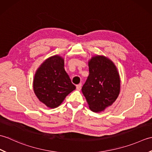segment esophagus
<instances>
[{"label": "esophagus", "instance_id": "esophagus-1", "mask_svg": "<svg viewBox=\"0 0 152 152\" xmlns=\"http://www.w3.org/2000/svg\"><path fill=\"white\" fill-rule=\"evenodd\" d=\"M81 88H82V84H81V83H80V84L76 86V89L78 90V91H80V90H81Z\"/></svg>", "mask_w": 152, "mask_h": 152}]
</instances>
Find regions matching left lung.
Instances as JSON below:
<instances>
[{
    "instance_id": "1",
    "label": "left lung",
    "mask_w": 152,
    "mask_h": 152,
    "mask_svg": "<svg viewBox=\"0 0 152 152\" xmlns=\"http://www.w3.org/2000/svg\"><path fill=\"white\" fill-rule=\"evenodd\" d=\"M89 74L82 91L94 112L111 106L120 92V77L114 63L104 56H93L88 61Z\"/></svg>"
}]
</instances>
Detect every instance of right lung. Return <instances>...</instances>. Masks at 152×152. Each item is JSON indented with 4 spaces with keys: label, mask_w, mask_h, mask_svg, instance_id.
<instances>
[{
    "label": "right lung",
    "mask_w": 152,
    "mask_h": 152,
    "mask_svg": "<svg viewBox=\"0 0 152 152\" xmlns=\"http://www.w3.org/2000/svg\"><path fill=\"white\" fill-rule=\"evenodd\" d=\"M64 65L63 58L56 55L45 60L34 74V92L39 101L50 108L58 107L76 89Z\"/></svg>",
    "instance_id": "obj_1"
}]
</instances>
